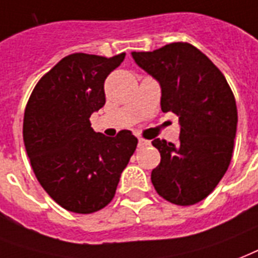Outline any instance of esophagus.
<instances>
[{
    "label": "esophagus",
    "instance_id": "obj_1",
    "mask_svg": "<svg viewBox=\"0 0 258 258\" xmlns=\"http://www.w3.org/2000/svg\"><path fill=\"white\" fill-rule=\"evenodd\" d=\"M149 145H150V142H149V141H146V139H143V138H139V139H138V146L139 147L149 146Z\"/></svg>",
    "mask_w": 258,
    "mask_h": 258
}]
</instances>
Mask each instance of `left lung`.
I'll use <instances>...</instances> for the list:
<instances>
[{
	"mask_svg": "<svg viewBox=\"0 0 258 258\" xmlns=\"http://www.w3.org/2000/svg\"><path fill=\"white\" fill-rule=\"evenodd\" d=\"M158 81L161 109L178 116L177 145L157 138L161 162L151 172L157 194L177 206L199 203L225 176L237 133L235 98L221 70L189 43L131 52Z\"/></svg>",
	"mask_w": 258,
	"mask_h": 258,
	"instance_id": "left-lung-1",
	"label": "left lung"
}]
</instances>
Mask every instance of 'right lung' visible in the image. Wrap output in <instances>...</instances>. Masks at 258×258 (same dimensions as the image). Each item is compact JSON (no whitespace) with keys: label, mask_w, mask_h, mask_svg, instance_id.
<instances>
[{"label":"right lung","mask_w":258,"mask_h":258,"mask_svg":"<svg viewBox=\"0 0 258 258\" xmlns=\"http://www.w3.org/2000/svg\"><path fill=\"white\" fill-rule=\"evenodd\" d=\"M124 56H64L40 78L25 107L23 138L35 176L68 211L105 207L137 149L128 130L108 138L94 133L89 120L105 104V78Z\"/></svg>","instance_id":"obj_1"}]
</instances>
